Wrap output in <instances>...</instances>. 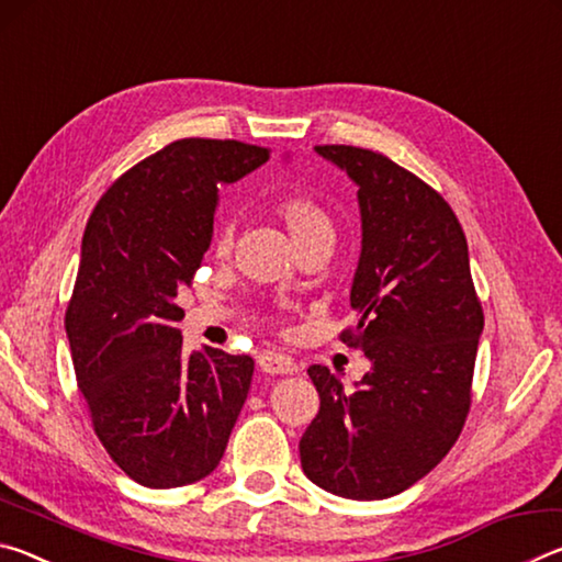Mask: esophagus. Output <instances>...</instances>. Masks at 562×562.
<instances>
[{
    "label": "esophagus",
    "mask_w": 562,
    "mask_h": 562,
    "mask_svg": "<svg viewBox=\"0 0 562 562\" xmlns=\"http://www.w3.org/2000/svg\"><path fill=\"white\" fill-rule=\"evenodd\" d=\"M258 367L265 374H292L297 372V364L290 357L274 355V351H262L258 357Z\"/></svg>",
    "instance_id": "esophagus-1"
}]
</instances>
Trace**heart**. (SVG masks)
<instances>
[{
	"instance_id": "obj_1",
	"label": "heart",
	"mask_w": 562,
	"mask_h": 562,
	"mask_svg": "<svg viewBox=\"0 0 562 562\" xmlns=\"http://www.w3.org/2000/svg\"><path fill=\"white\" fill-rule=\"evenodd\" d=\"M274 211H278L280 221L288 227L297 247L312 240H319V237L335 235V227H331L327 211L317 201H312L310 195H284L280 198L278 205H274ZM227 250H231V227H221V231L215 233V252L225 255Z\"/></svg>"
}]
</instances>
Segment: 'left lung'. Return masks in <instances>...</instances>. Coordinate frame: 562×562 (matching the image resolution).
Listing matches in <instances>:
<instances>
[{"label":"left lung","instance_id":"obj_1","mask_svg":"<svg viewBox=\"0 0 562 562\" xmlns=\"http://www.w3.org/2000/svg\"><path fill=\"white\" fill-rule=\"evenodd\" d=\"M315 150L359 188L357 327L341 341L372 369L355 389L327 367L307 369L319 414L300 439L302 471L341 498H392L451 451L469 414L483 331L469 245L449 203L394 160L355 146Z\"/></svg>","mask_w":562,"mask_h":562}]
</instances>
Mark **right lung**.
Masks as SVG:
<instances>
[{
    "mask_svg": "<svg viewBox=\"0 0 562 562\" xmlns=\"http://www.w3.org/2000/svg\"><path fill=\"white\" fill-rule=\"evenodd\" d=\"M268 158L240 140H176L123 173L83 231L66 310L76 382L103 449L146 488L213 473L250 392L247 355H183L178 294L211 247L221 188Z\"/></svg>",
    "mask_w": 562,
    "mask_h": 562,
    "instance_id": "obj_1",
    "label": "right lung"
}]
</instances>
